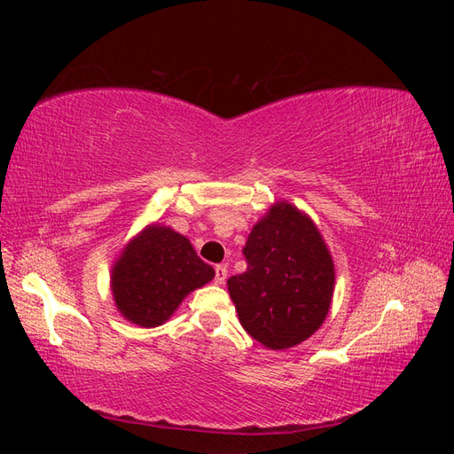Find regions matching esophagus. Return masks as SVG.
Masks as SVG:
<instances>
[{
    "instance_id": "obj_1",
    "label": "esophagus",
    "mask_w": 454,
    "mask_h": 454,
    "mask_svg": "<svg viewBox=\"0 0 454 454\" xmlns=\"http://www.w3.org/2000/svg\"><path fill=\"white\" fill-rule=\"evenodd\" d=\"M225 280H227V267L217 265L215 267V284H225Z\"/></svg>"
}]
</instances>
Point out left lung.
<instances>
[{
	"label": "left lung",
	"instance_id": "8db88e82",
	"mask_svg": "<svg viewBox=\"0 0 454 454\" xmlns=\"http://www.w3.org/2000/svg\"><path fill=\"white\" fill-rule=\"evenodd\" d=\"M248 270L227 280L242 327L270 350L307 340L332 307L335 265L309 214L277 200L244 246Z\"/></svg>",
	"mask_w": 454,
	"mask_h": 454
}]
</instances>
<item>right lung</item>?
Returning a JSON list of instances; mask_svg holds the SVG:
<instances>
[{
    "label": "right lung",
    "instance_id": "1",
    "mask_svg": "<svg viewBox=\"0 0 454 454\" xmlns=\"http://www.w3.org/2000/svg\"><path fill=\"white\" fill-rule=\"evenodd\" d=\"M214 277L215 270L197 255L187 237L168 225L149 223L114 261L109 284L122 318L157 327Z\"/></svg>",
    "mask_w": 454,
    "mask_h": 454
}]
</instances>
